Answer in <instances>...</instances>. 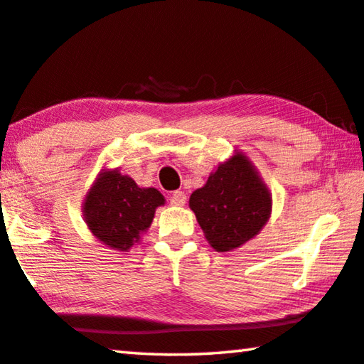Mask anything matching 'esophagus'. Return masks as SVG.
Here are the masks:
<instances>
[{"label":"esophagus","mask_w":364,"mask_h":364,"mask_svg":"<svg viewBox=\"0 0 364 364\" xmlns=\"http://www.w3.org/2000/svg\"><path fill=\"white\" fill-rule=\"evenodd\" d=\"M170 203H171V205H176V207L184 205L186 204V194H184L183 191H175L171 194Z\"/></svg>","instance_id":"34e87169"}]
</instances>
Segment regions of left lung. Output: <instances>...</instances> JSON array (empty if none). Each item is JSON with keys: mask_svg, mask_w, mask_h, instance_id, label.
Segmentation results:
<instances>
[{"mask_svg": "<svg viewBox=\"0 0 364 364\" xmlns=\"http://www.w3.org/2000/svg\"><path fill=\"white\" fill-rule=\"evenodd\" d=\"M205 240L228 252L255 238L272 213V194L261 173L243 152L235 151L189 198Z\"/></svg>", "mask_w": 364, "mask_h": 364, "instance_id": "8db88e82", "label": "left lung"}]
</instances>
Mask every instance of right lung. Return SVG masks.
Instances as JSON below:
<instances>
[{
    "mask_svg": "<svg viewBox=\"0 0 364 364\" xmlns=\"http://www.w3.org/2000/svg\"><path fill=\"white\" fill-rule=\"evenodd\" d=\"M160 205L165 198L159 189L141 188L119 168H103L85 194L82 213L100 243L126 252L141 243Z\"/></svg>",
    "mask_w": 364,
    "mask_h": 364,
    "instance_id": "add662e5",
    "label": "right lung"
}]
</instances>
